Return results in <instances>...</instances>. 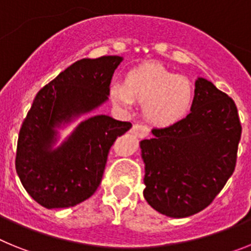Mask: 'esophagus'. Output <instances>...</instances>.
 <instances>
[{
    "label": "esophagus",
    "mask_w": 251,
    "mask_h": 251,
    "mask_svg": "<svg viewBox=\"0 0 251 251\" xmlns=\"http://www.w3.org/2000/svg\"><path fill=\"white\" fill-rule=\"evenodd\" d=\"M130 132L136 137H139V138H146L150 134V128L147 126H143V124H134Z\"/></svg>",
    "instance_id": "34e87169"
}]
</instances>
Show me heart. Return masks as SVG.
Here are the masks:
<instances>
[{"mask_svg": "<svg viewBox=\"0 0 251 251\" xmlns=\"http://www.w3.org/2000/svg\"><path fill=\"white\" fill-rule=\"evenodd\" d=\"M109 94L112 100L124 109H130L134 101L145 104V117L157 127H167L181 121L192 103L190 81L154 63L129 70L124 85L114 84Z\"/></svg>", "mask_w": 251, "mask_h": 251, "instance_id": "1", "label": "heart"}]
</instances>
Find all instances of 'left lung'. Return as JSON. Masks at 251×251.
Returning <instances> with one entry per match:
<instances>
[{
  "mask_svg": "<svg viewBox=\"0 0 251 251\" xmlns=\"http://www.w3.org/2000/svg\"><path fill=\"white\" fill-rule=\"evenodd\" d=\"M152 133L153 138L139 143L147 202L177 219L207 207L236 165L241 124L234 100L199 77L191 113Z\"/></svg>",
  "mask_w": 251,
  "mask_h": 251,
  "instance_id": "1",
  "label": "left lung"
}]
</instances>
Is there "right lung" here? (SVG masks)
I'll return each instance as SVG.
<instances>
[{
	"mask_svg": "<svg viewBox=\"0 0 251 251\" xmlns=\"http://www.w3.org/2000/svg\"><path fill=\"white\" fill-rule=\"evenodd\" d=\"M122 60H77L35 97L20 129L15 165L22 186L44 207H72L89 199L100 185L110 147L132 127L109 115H94L54 148L56 128L108 100Z\"/></svg>",
	"mask_w": 251,
	"mask_h": 251,
	"instance_id": "1",
	"label": "right lung"
}]
</instances>
